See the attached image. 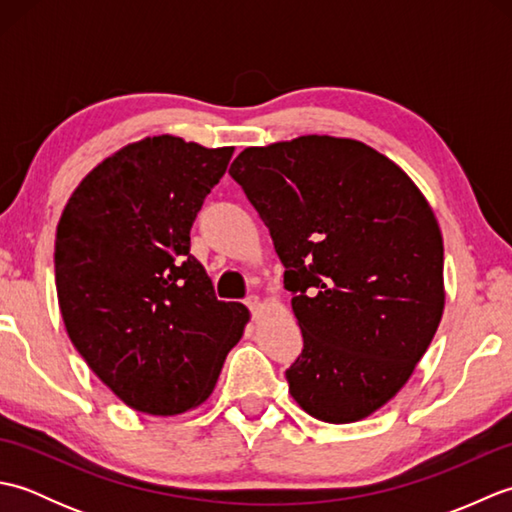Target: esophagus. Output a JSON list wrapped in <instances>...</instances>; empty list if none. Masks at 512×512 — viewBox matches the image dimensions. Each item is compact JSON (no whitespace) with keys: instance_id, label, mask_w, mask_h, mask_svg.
Here are the masks:
<instances>
[{"instance_id":"esophagus-1","label":"esophagus","mask_w":512,"mask_h":512,"mask_svg":"<svg viewBox=\"0 0 512 512\" xmlns=\"http://www.w3.org/2000/svg\"><path fill=\"white\" fill-rule=\"evenodd\" d=\"M246 308L253 312V314H257L259 310H262V299H259L257 295H250L248 299H246Z\"/></svg>"}]
</instances>
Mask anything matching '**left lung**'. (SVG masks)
<instances>
[{
	"mask_svg": "<svg viewBox=\"0 0 512 512\" xmlns=\"http://www.w3.org/2000/svg\"><path fill=\"white\" fill-rule=\"evenodd\" d=\"M268 226L303 334L286 372L312 418L345 424L394 398L444 312L436 215L394 160L352 138L246 147L231 169Z\"/></svg>",
	"mask_w": 512,
	"mask_h": 512,
	"instance_id": "1",
	"label": "left lung"
}]
</instances>
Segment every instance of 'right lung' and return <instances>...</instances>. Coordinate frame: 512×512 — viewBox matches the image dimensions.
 Listing matches in <instances>:
<instances>
[{"mask_svg": "<svg viewBox=\"0 0 512 512\" xmlns=\"http://www.w3.org/2000/svg\"><path fill=\"white\" fill-rule=\"evenodd\" d=\"M233 156L149 136L96 165L54 242L61 317L85 363L127 407L178 416L213 394L246 306L217 301L191 226Z\"/></svg>", "mask_w": 512, "mask_h": 512, "instance_id": "1", "label": "right lung"}]
</instances>
